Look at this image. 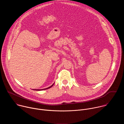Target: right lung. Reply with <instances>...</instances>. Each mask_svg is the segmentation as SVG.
Returning <instances> with one entry per match:
<instances>
[{"mask_svg": "<svg viewBox=\"0 0 124 124\" xmlns=\"http://www.w3.org/2000/svg\"><path fill=\"white\" fill-rule=\"evenodd\" d=\"M54 83L52 85H51L50 86H49V87H48V88H45V89H34V90H36V91H41V90H46V89H48V88H50V87H51L53 85H54Z\"/></svg>", "mask_w": 124, "mask_h": 124, "instance_id": "1", "label": "right lung"}]
</instances>
